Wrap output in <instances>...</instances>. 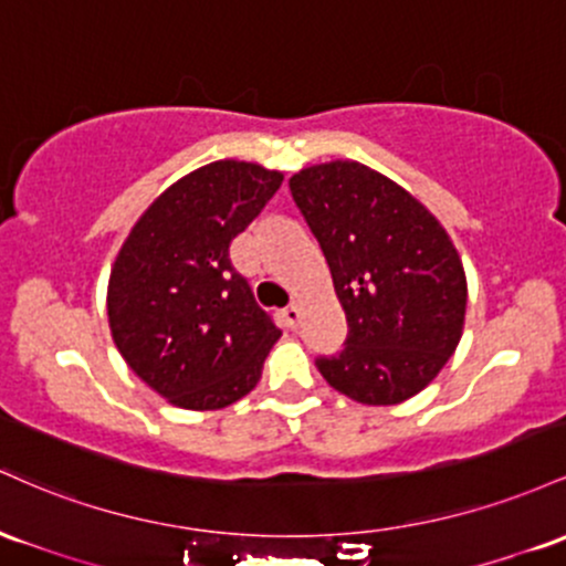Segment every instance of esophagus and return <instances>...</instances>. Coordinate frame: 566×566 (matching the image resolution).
Here are the masks:
<instances>
[{"instance_id":"34e87169","label":"esophagus","mask_w":566,"mask_h":566,"mask_svg":"<svg viewBox=\"0 0 566 566\" xmlns=\"http://www.w3.org/2000/svg\"><path fill=\"white\" fill-rule=\"evenodd\" d=\"M300 317H302V310L296 307V304H289V307L283 310V321H285V326H289V328L300 326Z\"/></svg>"}]
</instances>
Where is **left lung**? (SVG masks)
<instances>
[{"mask_svg":"<svg viewBox=\"0 0 566 566\" xmlns=\"http://www.w3.org/2000/svg\"><path fill=\"white\" fill-rule=\"evenodd\" d=\"M289 187L347 315L345 347L315 358L317 371L358 403L417 396L457 350L465 323V270L447 230L360 163L313 165Z\"/></svg>","mask_w":566,"mask_h":566,"instance_id":"8db88e82","label":"left lung"}]
</instances>
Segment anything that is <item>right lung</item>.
<instances>
[{"label":"right lung","mask_w":566,"mask_h":566,"mask_svg":"<svg viewBox=\"0 0 566 566\" xmlns=\"http://www.w3.org/2000/svg\"><path fill=\"white\" fill-rule=\"evenodd\" d=\"M281 184L283 174L253 163L202 165L146 208L114 259V345L174 406L224 409L262 377L281 328L232 266L230 245Z\"/></svg>","instance_id":"obj_1"}]
</instances>
